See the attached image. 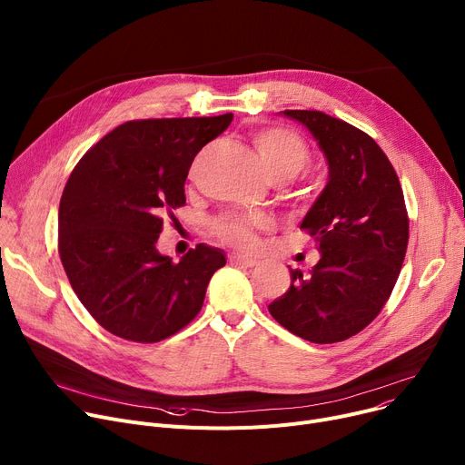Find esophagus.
<instances>
[{"mask_svg":"<svg viewBox=\"0 0 465 465\" xmlns=\"http://www.w3.org/2000/svg\"><path fill=\"white\" fill-rule=\"evenodd\" d=\"M229 262H231V264H240V266H245V268H253V266L259 264V261H255V259L242 257V255H236V253L229 255Z\"/></svg>","mask_w":465,"mask_h":465,"instance_id":"esophagus-1","label":"esophagus"}]
</instances>
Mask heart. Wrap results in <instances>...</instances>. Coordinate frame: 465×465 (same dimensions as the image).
<instances>
[{"mask_svg": "<svg viewBox=\"0 0 465 465\" xmlns=\"http://www.w3.org/2000/svg\"><path fill=\"white\" fill-rule=\"evenodd\" d=\"M253 145L262 171L272 183L277 184L292 181L311 162L307 143L287 128L275 126L255 134ZM268 227L270 218L264 213H253V216L225 213L212 223V231L218 234V238L242 252H253L257 247V231Z\"/></svg>", "mask_w": 465, "mask_h": 465, "instance_id": "obj_1", "label": "heart"}]
</instances>
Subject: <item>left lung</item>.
I'll list each match as a JSON object with an SVG mask.
<instances>
[{
  "label": "left lung",
  "mask_w": 465,
  "mask_h": 465,
  "mask_svg": "<svg viewBox=\"0 0 465 465\" xmlns=\"http://www.w3.org/2000/svg\"><path fill=\"white\" fill-rule=\"evenodd\" d=\"M318 143L328 184L302 229L316 238L311 275L291 270V287L268 305L294 335L330 344L367 328L399 279L408 247V213L399 176L376 141L322 112L284 110Z\"/></svg>",
  "instance_id": "left-lung-1"
}]
</instances>
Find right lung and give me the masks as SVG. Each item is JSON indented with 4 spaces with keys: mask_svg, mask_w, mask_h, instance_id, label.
<instances>
[{
    "mask_svg": "<svg viewBox=\"0 0 465 465\" xmlns=\"http://www.w3.org/2000/svg\"><path fill=\"white\" fill-rule=\"evenodd\" d=\"M231 121L232 114L130 121L104 135L70 174L59 204V255L104 330L158 342L201 311L225 253L199 243L173 262L156 243L163 213L186 203L193 158Z\"/></svg>",
    "mask_w": 465,
    "mask_h": 465,
    "instance_id": "right-lung-1",
    "label": "right lung"
}]
</instances>
